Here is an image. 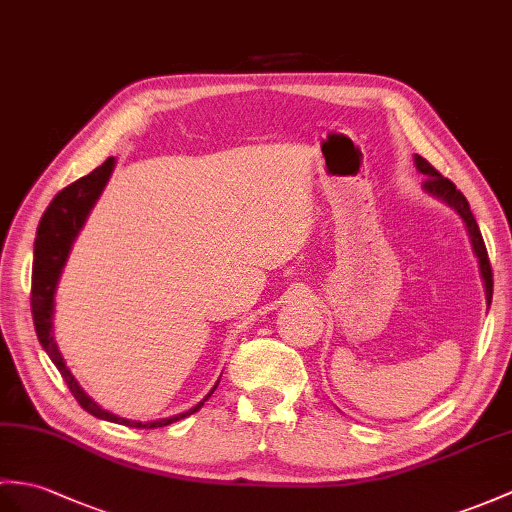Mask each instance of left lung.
I'll list each match as a JSON object with an SVG mask.
<instances>
[{"mask_svg":"<svg viewBox=\"0 0 512 512\" xmlns=\"http://www.w3.org/2000/svg\"><path fill=\"white\" fill-rule=\"evenodd\" d=\"M414 165H417V170L421 174L427 176V181L423 183L425 192L430 194V196H434V198H438V200H443L445 205L454 209L458 216L462 218V222H465L467 233H469V240H471V246H473V253H475V257H478L480 275H482L484 292H486V303L491 305V299H493V270H491V264H489V255H486V246H484V240H482L480 227H478V222H475V218H473L467 198L458 192L456 185L451 183L449 178L438 174L430 163H427L423 157H419V154H414Z\"/></svg>","mask_w":512,"mask_h":512,"instance_id":"left-lung-1","label":"left lung"}]
</instances>
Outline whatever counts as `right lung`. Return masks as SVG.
Returning <instances> with one entry per match:
<instances>
[{
  "mask_svg": "<svg viewBox=\"0 0 512 512\" xmlns=\"http://www.w3.org/2000/svg\"><path fill=\"white\" fill-rule=\"evenodd\" d=\"M115 170V157L106 159L100 168H95L91 174L78 178L76 183L67 185L63 192H58L56 198L50 202V207L45 209L43 218L39 222L37 229V240H34V264H32V318H34V329H37V336L41 347L45 353L50 355V360L56 364L58 371H61L65 384L69 386L71 395L76 397L80 403L93 417H98L102 421H111V423H120L128 427H144V430H152V427H165L170 423L181 421L189 414H194L202 408L213 390L218 388L220 379L216 386L211 388L209 395L198 401L194 408H189L187 412L174 414V417L168 419H159V421H130L122 419L117 414L100 408L85 390L80 388L78 379L71 375L67 368L61 351H58V344L54 340V294L58 288V279L63 275V268L67 264V257L71 253V246H74L78 233L85 227V222L89 218L91 209L95 207V202L102 196L106 183Z\"/></svg>",
  "mask_w": 512,
  "mask_h": 512,
  "instance_id": "1",
  "label": "right lung"
}]
</instances>
